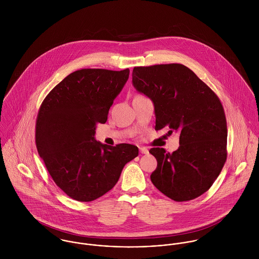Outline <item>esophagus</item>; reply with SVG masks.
<instances>
[{
  "mask_svg": "<svg viewBox=\"0 0 259 259\" xmlns=\"http://www.w3.org/2000/svg\"><path fill=\"white\" fill-rule=\"evenodd\" d=\"M140 151H141L142 153H144V154H148V148H145V147H142V148H140Z\"/></svg>",
  "mask_w": 259,
  "mask_h": 259,
  "instance_id": "1",
  "label": "esophagus"
}]
</instances>
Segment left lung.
<instances>
[{
    "label": "left lung",
    "instance_id": "left-lung-1",
    "mask_svg": "<svg viewBox=\"0 0 259 259\" xmlns=\"http://www.w3.org/2000/svg\"><path fill=\"white\" fill-rule=\"evenodd\" d=\"M133 84L153 103L155 131L166 127L168 134H180V148L172 153L149 149L157 160L151 183L175 201L200 196L213 185L227 156L226 118L219 97L181 64L135 67Z\"/></svg>",
    "mask_w": 259,
    "mask_h": 259
}]
</instances>
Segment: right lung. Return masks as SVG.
<instances>
[{"mask_svg": "<svg viewBox=\"0 0 259 259\" xmlns=\"http://www.w3.org/2000/svg\"><path fill=\"white\" fill-rule=\"evenodd\" d=\"M130 70L82 69L66 76L45 98L37 112L36 146L56 183L67 195L93 201L117 183L123 166L139 155L134 145H103L98 123L108 119Z\"/></svg>", "mask_w": 259, "mask_h": 259, "instance_id": "add662e5", "label": "right lung"}]
</instances>
